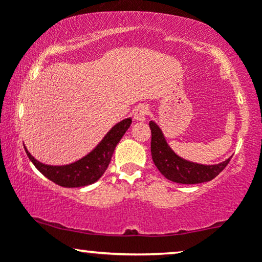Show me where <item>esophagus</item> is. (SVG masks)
Wrapping results in <instances>:
<instances>
[{"instance_id": "1", "label": "esophagus", "mask_w": 262, "mask_h": 262, "mask_svg": "<svg viewBox=\"0 0 262 262\" xmlns=\"http://www.w3.org/2000/svg\"><path fill=\"white\" fill-rule=\"evenodd\" d=\"M133 114H134L135 121L143 122V121H145L146 117H148L149 110H148V107L144 106V104H140V106H138L137 108H135Z\"/></svg>"}]
</instances>
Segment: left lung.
Listing matches in <instances>:
<instances>
[{
    "label": "left lung",
    "instance_id": "8db88e82",
    "mask_svg": "<svg viewBox=\"0 0 262 262\" xmlns=\"http://www.w3.org/2000/svg\"><path fill=\"white\" fill-rule=\"evenodd\" d=\"M151 129V156L158 170L170 181L183 185L208 182L218 176L229 164L230 159L217 165H202L185 160L167 145L161 129L155 122H150Z\"/></svg>",
    "mask_w": 262,
    "mask_h": 262
}]
</instances>
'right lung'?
<instances>
[{"instance_id":"right-lung-1","label":"right lung","mask_w":262,"mask_h":262,"mask_svg":"<svg viewBox=\"0 0 262 262\" xmlns=\"http://www.w3.org/2000/svg\"><path fill=\"white\" fill-rule=\"evenodd\" d=\"M130 124L132 118L117 123L91 152L69 165H61V166L45 165L33 158L26 146L25 149L29 160L50 181L62 187H83L96 182L103 175L110 165L117 144L122 139Z\"/></svg>"}]
</instances>
